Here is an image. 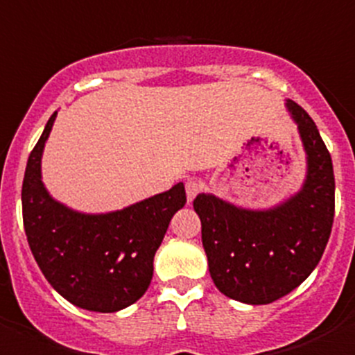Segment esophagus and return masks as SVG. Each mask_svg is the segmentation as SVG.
Here are the masks:
<instances>
[{"mask_svg":"<svg viewBox=\"0 0 355 355\" xmlns=\"http://www.w3.org/2000/svg\"><path fill=\"white\" fill-rule=\"evenodd\" d=\"M202 188H205L202 181H197V180L187 181V184H184V190H187V199L192 202V200L196 199L200 192H202Z\"/></svg>","mask_w":355,"mask_h":355,"instance_id":"obj_1","label":"esophagus"}]
</instances>
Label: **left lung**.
I'll return each mask as SVG.
<instances>
[{"instance_id":"8db88e82","label":"left lung","mask_w":355,"mask_h":355,"mask_svg":"<svg viewBox=\"0 0 355 355\" xmlns=\"http://www.w3.org/2000/svg\"><path fill=\"white\" fill-rule=\"evenodd\" d=\"M307 153V178L290 200L250 211L200 193L193 209L202 225V247L213 283L245 304L281 299L315 270L334 220V171L318 128L306 110L288 101Z\"/></svg>"}]
</instances>
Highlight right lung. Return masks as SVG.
<instances>
[{
	"instance_id": "1",
	"label": "right lung",
	"mask_w": 355,
	"mask_h": 355,
	"mask_svg": "<svg viewBox=\"0 0 355 355\" xmlns=\"http://www.w3.org/2000/svg\"><path fill=\"white\" fill-rule=\"evenodd\" d=\"M49 117L28 158L23 180V224L31 254L44 277L81 309L114 313L146 293L153 261L168 222L187 202L183 183L121 211L83 215L56 202L40 181Z\"/></svg>"
}]
</instances>
